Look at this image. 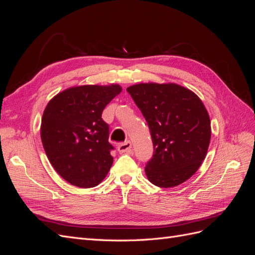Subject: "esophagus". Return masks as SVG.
Masks as SVG:
<instances>
[{"label":"esophagus","instance_id":"34e87169","mask_svg":"<svg viewBox=\"0 0 255 255\" xmlns=\"http://www.w3.org/2000/svg\"><path fill=\"white\" fill-rule=\"evenodd\" d=\"M130 149H132V142L128 140L126 142H122L118 145V151L120 153H129Z\"/></svg>","mask_w":255,"mask_h":255}]
</instances>
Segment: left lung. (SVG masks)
Returning a JSON list of instances; mask_svg holds the SVG:
<instances>
[{
    "instance_id": "1",
    "label": "left lung",
    "mask_w": 255,
    "mask_h": 255,
    "mask_svg": "<svg viewBox=\"0 0 255 255\" xmlns=\"http://www.w3.org/2000/svg\"><path fill=\"white\" fill-rule=\"evenodd\" d=\"M148 122L154 146L148 180L174 187L194 175L211 141L210 116L200 98L181 85L140 83L127 88Z\"/></svg>"
}]
</instances>
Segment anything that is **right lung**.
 <instances>
[{
    "label": "right lung",
    "mask_w": 255,
    "mask_h": 255,
    "mask_svg": "<svg viewBox=\"0 0 255 255\" xmlns=\"http://www.w3.org/2000/svg\"><path fill=\"white\" fill-rule=\"evenodd\" d=\"M121 90L118 84L71 87L45 107L40 128L43 149L56 172L74 186L95 187L110 171L114 146L102 112Z\"/></svg>",
    "instance_id": "1"
}]
</instances>
